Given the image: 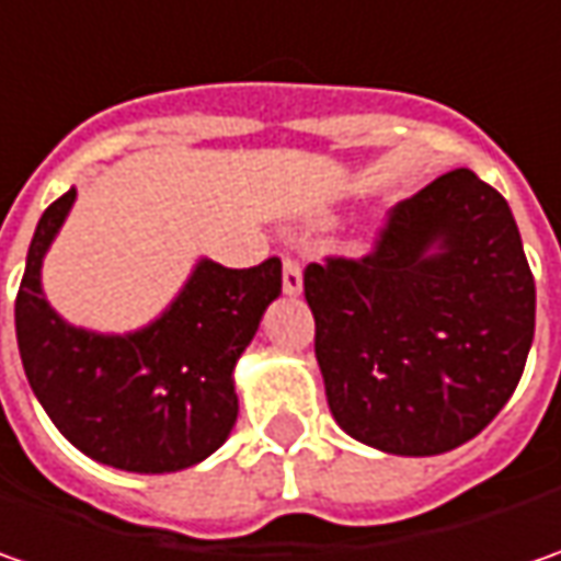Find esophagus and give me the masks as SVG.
I'll use <instances>...</instances> for the list:
<instances>
[{"mask_svg":"<svg viewBox=\"0 0 561 561\" xmlns=\"http://www.w3.org/2000/svg\"><path fill=\"white\" fill-rule=\"evenodd\" d=\"M284 293L287 296H299L302 293V268L293 259H284Z\"/></svg>","mask_w":561,"mask_h":561,"instance_id":"obj_1","label":"esophagus"}]
</instances>
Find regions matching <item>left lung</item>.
<instances>
[{
	"label": "left lung",
	"mask_w": 561,
	"mask_h": 561,
	"mask_svg": "<svg viewBox=\"0 0 561 561\" xmlns=\"http://www.w3.org/2000/svg\"><path fill=\"white\" fill-rule=\"evenodd\" d=\"M334 421L390 456L478 437L534 340V274L508 203L456 168L393 208L375 255L306 268Z\"/></svg>",
	"instance_id": "left-lung-1"
}]
</instances>
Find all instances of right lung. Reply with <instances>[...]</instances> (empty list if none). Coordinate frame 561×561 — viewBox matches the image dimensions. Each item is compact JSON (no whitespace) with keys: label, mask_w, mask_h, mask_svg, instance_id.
Listing matches in <instances>:
<instances>
[{"label":"right lung","mask_w":561,"mask_h":561,"mask_svg":"<svg viewBox=\"0 0 561 561\" xmlns=\"http://www.w3.org/2000/svg\"><path fill=\"white\" fill-rule=\"evenodd\" d=\"M77 186L33 230L14 331L33 397L77 449L134 474L184 471L237 424L233 368L280 296V259L225 268L196 259L149 324L124 334L77 328L43 293V259L75 208Z\"/></svg>","instance_id":"1"}]
</instances>
